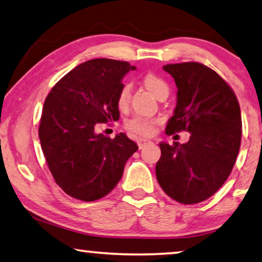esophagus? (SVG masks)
Segmentation results:
<instances>
[{
    "label": "esophagus",
    "mask_w": 262,
    "mask_h": 262,
    "mask_svg": "<svg viewBox=\"0 0 262 262\" xmlns=\"http://www.w3.org/2000/svg\"><path fill=\"white\" fill-rule=\"evenodd\" d=\"M150 142H151L150 140H148V139H139L138 140V146H139L140 149H141V148L146 147L147 144H149Z\"/></svg>",
    "instance_id": "1"
}]
</instances>
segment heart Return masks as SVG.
I'll use <instances>...</instances> for the list:
<instances>
[{
  "label": "heart",
  "mask_w": 262,
  "mask_h": 262,
  "mask_svg": "<svg viewBox=\"0 0 262 262\" xmlns=\"http://www.w3.org/2000/svg\"><path fill=\"white\" fill-rule=\"evenodd\" d=\"M143 83L149 91L158 97L160 94L167 92L168 93V85L166 81L162 80L161 77L154 75V74H147L143 77ZM132 99V87L129 83H124L122 88L120 89L118 95V106L120 109H126L130 103ZM158 123V120L150 116L135 114L130 119H128L124 123L127 129H129L133 133H136L139 135H150L154 133L155 126Z\"/></svg>",
  "instance_id": "obj_1"
}]
</instances>
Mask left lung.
<instances>
[{
	"label": "left lung",
	"instance_id": "left-lung-1",
	"mask_svg": "<svg viewBox=\"0 0 262 262\" xmlns=\"http://www.w3.org/2000/svg\"><path fill=\"white\" fill-rule=\"evenodd\" d=\"M178 87L177 107L166 134L190 133L180 144L160 142L155 171L173 200L199 204L217 192L231 174L241 143V113L227 82L199 62L163 66Z\"/></svg>",
	"mask_w": 262,
	"mask_h": 262
}]
</instances>
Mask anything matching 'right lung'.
<instances>
[{
	"instance_id": "add662e5",
	"label": "right lung",
	"mask_w": 262,
	"mask_h": 262,
	"mask_svg": "<svg viewBox=\"0 0 262 262\" xmlns=\"http://www.w3.org/2000/svg\"><path fill=\"white\" fill-rule=\"evenodd\" d=\"M136 67L128 62L95 58L70 70L45 101L38 127L41 147L54 180L70 196L95 201L122 178L138 146L126 134H97V124L118 121L122 79Z\"/></svg>"
}]
</instances>
